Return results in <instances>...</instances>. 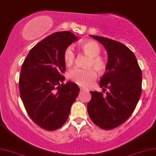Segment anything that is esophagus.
<instances>
[{
  "instance_id": "34e87169",
  "label": "esophagus",
  "mask_w": 156,
  "mask_h": 156,
  "mask_svg": "<svg viewBox=\"0 0 156 156\" xmlns=\"http://www.w3.org/2000/svg\"><path fill=\"white\" fill-rule=\"evenodd\" d=\"M80 89H81V91H88V90H87V89H86V88H80Z\"/></svg>"
}]
</instances>
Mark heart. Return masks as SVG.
I'll return each mask as SVG.
<instances>
[{
  "label": "heart",
  "mask_w": 156,
  "mask_h": 156,
  "mask_svg": "<svg viewBox=\"0 0 156 156\" xmlns=\"http://www.w3.org/2000/svg\"><path fill=\"white\" fill-rule=\"evenodd\" d=\"M81 48L83 53L89 56L86 65L88 68L73 69L67 73V77L79 86L88 87L93 84L97 78V73L94 69L99 73H102L106 69L107 61L102 56H100L101 48L96 42H86L81 45ZM63 58L67 66H71L74 63L75 53L73 46H68L66 48Z\"/></svg>",
  "instance_id": "obj_1"
}]
</instances>
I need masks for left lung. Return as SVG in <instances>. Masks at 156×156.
I'll use <instances>...</instances> for the list:
<instances>
[{"mask_svg":"<svg viewBox=\"0 0 156 156\" xmlns=\"http://www.w3.org/2000/svg\"><path fill=\"white\" fill-rule=\"evenodd\" d=\"M106 49V73L100 81L103 92L90 91L88 114L95 125L112 130L128 119L142 93V70L135 54L122 43L107 37L90 35ZM108 89L103 95L106 88Z\"/></svg>","mask_w":156,"mask_h":156,"instance_id":"1","label":"left lung"}]
</instances>
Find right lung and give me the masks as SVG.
Returning a JSON list of instances; mask_svg holds the SVG:
<instances>
[{"label": "right lung", "mask_w": 156, "mask_h": 156, "mask_svg": "<svg viewBox=\"0 0 156 156\" xmlns=\"http://www.w3.org/2000/svg\"><path fill=\"white\" fill-rule=\"evenodd\" d=\"M77 40L70 31L54 33L30 49L21 66V98L32 121L46 130H56L66 123L80 93L75 83H63L62 75L64 50Z\"/></svg>", "instance_id": "right-lung-1"}]
</instances>
